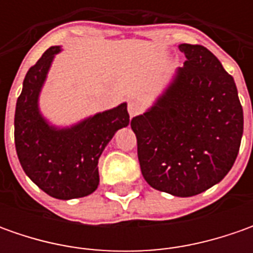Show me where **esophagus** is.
Masks as SVG:
<instances>
[{
	"instance_id": "obj_1",
	"label": "esophagus",
	"mask_w": 253,
	"mask_h": 253,
	"mask_svg": "<svg viewBox=\"0 0 253 253\" xmlns=\"http://www.w3.org/2000/svg\"><path fill=\"white\" fill-rule=\"evenodd\" d=\"M142 111V102L139 100H129L128 102V112L131 117L138 115Z\"/></svg>"
}]
</instances>
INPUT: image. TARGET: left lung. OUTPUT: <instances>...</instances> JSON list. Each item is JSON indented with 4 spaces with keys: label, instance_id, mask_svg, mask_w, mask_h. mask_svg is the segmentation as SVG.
<instances>
[{
    "label": "left lung",
    "instance_id": "8db88e82",
    "mask_svg": "<svg viewBox=\"0 0 253 253\" xmlns=\"http://www.w3.org/2000/svg\"><path fill=\"white\" fill-rule=\"evenodd\" d=\"M176 77L146 112L132 118L143 179L177 197L200 194L237 159L244 111L232 76L207 47L181 43Z\"/></svg>",
    "mask_w": 253,
    "mask_h": 253
}]
</instances>
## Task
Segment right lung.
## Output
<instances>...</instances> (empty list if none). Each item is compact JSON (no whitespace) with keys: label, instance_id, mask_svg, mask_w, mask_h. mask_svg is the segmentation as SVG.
Instances as JSON below:
<instances>
[{"label":"right lung","instance_id":"obj_1","mask_svg":"<svg viewBox=\"0 0 253 253\" xmlns=\"http://www.w3.org/2000/svg\"><path fill=\"white\" fill-rule=\"evenodd\" d=\"M59 46L49 47L25 76L15 108V148L26 176L59 200L85 197L98 187V159L114 133L129 124L126 102L70 128H54L39 111L42 90Z\"/></svg>","mask_w":253,"mask_h":253}]
</instances>
